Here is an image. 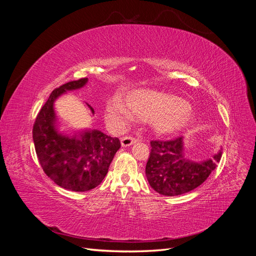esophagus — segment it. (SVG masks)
Masks as SVG:
<instances>
[{
    "label": "esophagus",
    "mask_w": 256,
    "mask_h": 256,
    "mask_svg": "<svg viewBox=\"0 0 256 256\" xmlns=\"http://www.w3.org/2000/svg\"><path fill=\"white\" fill-rule=\"evenodd\" d=\"M136 143V138H131V136H124L120 138V144L122 147H127Z\"/></svg>",
    "instance_id": "34e87169"
}]
</instances>
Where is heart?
I'll use <instances>...</instances> for the list:
<instances>
[{"label": "heart", "instance_id": "obj_1", "mask_svg": "<svg viewBox=\"0 0 256 256\" xmlns=\"http://www.w3.org/2000/svg\"><path fill=\"white\" fill-rule=\"evenodd\" d=\"M134 115L148 122L154 132L162 136L180 132L191 122L190 104L175 95L138 90L128 95L127 104L118 95L108 100L106 118L112 129H125L134 120Z\"/></svg>", "mask_w": 256, "mask_h": 256}]
</instances>
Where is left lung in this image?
Listing matches in <instances>:
<instances>
[{"label": "left lung", "mask_w": 256, "mask_h": 256, "mask_svg": "<svg viewBox=\"0 0 256 256\" xmlns=\"http://www.w3.org/2000/svg\"><path fill=\"white\" fill-rule=\"evenodd\" d=\"M145 173L150 187L159 194L175 196L187 193L202 184L216 168L222 150L212 158L192 161L184 157V138L152 141Z\"/></svg>", "instance_id": "8db88e82"}]
</instances>
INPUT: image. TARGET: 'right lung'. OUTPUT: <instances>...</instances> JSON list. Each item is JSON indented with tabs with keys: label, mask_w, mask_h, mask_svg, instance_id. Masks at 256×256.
<instances>
[{
	"label": "right lung",
	"mask_w": 256,
	"mask_h": 256,
	"mask_svg": "<svg viewBox=\"0 0 256 256\" xmlns=\"http://www.w3.org/2000/svg\"><path fill=\"white\" fill-rule=\"evenodd\" d=\"M88 81V78L70 81L54 90L38 113L33 127L35 150L44 172L60 187L76 192L88 191L100 184L114 154L120 148L118 138L97 129L72 134L58 130L54 102L67 90L83 88ZM86 106L94 114V109Z\"/></svg>",
	"instance_id": "obj_1"
}]
</instances>
